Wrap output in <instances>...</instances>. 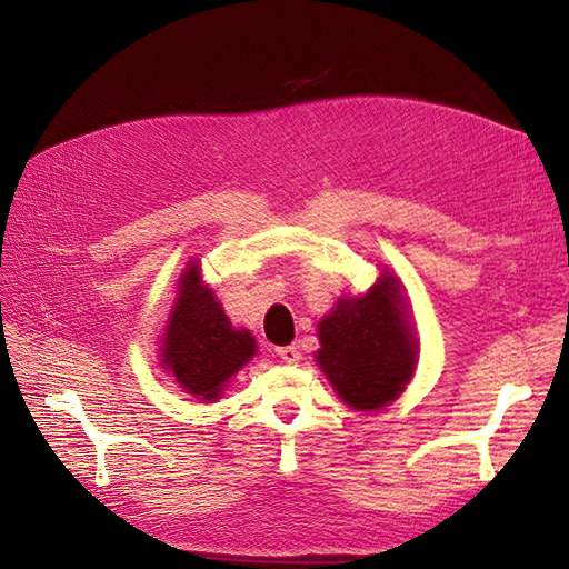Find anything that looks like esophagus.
Masks as SVG:
<instances>
[{
  "label": "esophagus",
  "instance_id": "obj_1",
  "mask_svg": "<svg viewBox=\"0 0 569 569\" xmlns=\"http://www.w3.org/2000/svg\"><path fill=\"white\" fill-rule=\"evenodd\" d=\"M278 358L282 360V363H287V366H297L299 360H301V353H299L297 347H280L278 349Z\"/></svg>",
  "mask_w": 569,
  "mask_h": 569
}]
</instances>
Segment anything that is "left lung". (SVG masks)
<instances>
[{
	"instance_id": "left-lung-1",
	"label": "left lung",
	"mask_w": 569,
	"mask_h": 569,
	"mask_svg": "<svg viewBox=\"0 0 569 569\" xmlns=\"http://www.w3.org/2000/svg\"><path fill=\"white\" fill-rule=\"evenodd\" d=\"M316 363L353 410H380L399 399L418 368L420 343L403 282L387 268L366 295H341L318 322Z\"/></svg>"
}]
</instances>
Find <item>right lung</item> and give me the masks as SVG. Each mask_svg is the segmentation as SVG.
Listing matches in <instances>:
<instances>
[{
	"label": "right lung",
	"mask_w": 569,
	"mask_h": 569,
	"mask_svg": "<svg viewBox=\"0 0 569 569\" xmlns=\"http://www.w3.org/2000/svg\"><path fill=\"white\" fill-rule=\"evenodd\" d=\"M176 289L161 335V368L176 377L182 391L213 403L253 358L256 339L230 322L213 289L203 284L199 261L182 268Z\"/></svg>",
	"instance_id": "add662e5"
}]
</instances>
